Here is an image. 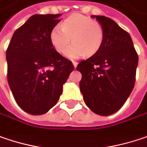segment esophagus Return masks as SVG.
Here are the masks:
<instances>
[{
	"label": "esophagus",
	"instance_id": "esophagus-1",
	"mask_svg": "<svg viewBox=\"0 0 147 147\" xmlns=\"http://www.w3.org/2000/svg\"><path fill=\"white\" fill-rule=\"evenodd\" d=\"M73 64H74V67L76 69V67H77V65H78V63L77 62H73Z\"/></svg>",
	"mask_w": 147,
	"mask_h": 147
}]
</instances>
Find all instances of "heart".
Wrapping results in <instances>:
<instances>
[{"instance_id": "b5f03b06", "label": "heart", "mask_w": 147, "mask_h": 147, "mask_svg": "<svg viewBox=\"0 0 147 147\" xmlns=\"http://www.w3.org/2000/svg\"><path fill=\"white\" fill-rule=\"evenodd\" d=\"M70 38L73 44L66 50ZM103 39L104 29L98 21L79 14L70 16L61 26H55L50 33V41L55 49L63 53L66 49L64 55L69 59L95 54Z\"/></svg>"}]
</instances>
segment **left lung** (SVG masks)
<instances>
[{
  "instance_id": "left-lung-1",
  "label": "left lung",
  "mask_w": 147,
  "mask_h": 147,
  "mask_svg": "<svg viewBox=\"0 0 147 147\" xmlns=\"http://www.w3.org/2000/svg\"><path fill=\"white\" fill-rule=\"evenodd\" d=\"M104 29L99 49L78 64L79 83L85 104L94 113L109 116L117 112L132 91L138 55L127 31L112 19L92 16Z\"/></svg>"
}]
</instances>
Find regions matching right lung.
<instances>
[{
    "mask_svg": "<svg viewBox=\"0 0 147 147\" xmlns=\"http://www.w3.org/2000/svg\"><path fill=\"white\" fill-rule=\"evenodd\" d=\"M57 15H34L17 29L6 50L7 79L21 109L46 113L58 102L74 65L53 47L50 33Z\"/></svg>",
    "mask_w": 147,
    "mask_h": 147,
    "instance_id": "1",
    "label": "right lung"
}]
</instances>
